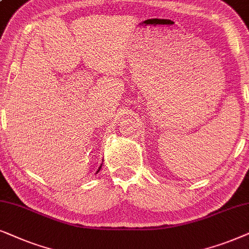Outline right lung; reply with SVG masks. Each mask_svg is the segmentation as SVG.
Returning a JSON list of instances; mask_svg holds the SVG:
<instances>
[{"label": "right lung", "mask_w": 249, "mask_h": 249, "mask_svg": "<svg viewBox=\"0 0 249 249\" xmlns=\"http://www.w3.org/2000/svg\"><path fill=\"white\" fill-rule=\"evenodd\" d=\"M101 166H102V164H101V165H100V167H99V168H98V171H97V173H98V172H99V171H100V170H101Z\"/></svg>", "instance_id": "1"}]
</instances>
